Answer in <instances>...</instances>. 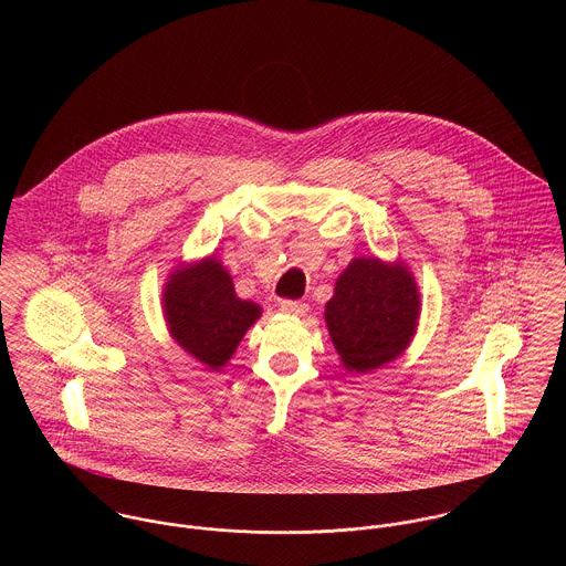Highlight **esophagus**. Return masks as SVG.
Instances as JSON below:
<instances>
[{
	"instance_id": "1",
	"label": "esophagus",
	"mask_w": 566,
	"mask_h": 566,
	"mask_svg": "<svg viewBox=\"0 0 566 566\" xmlns=\"http://www.w3.org/2000/svg\"><path fill=\"white\" fill-rule=\"evenodd\" d=\"M281 312L287 314V316L303 318V316H307L310 305H307V303H301V301H281Z\"/></svg>"
}]
</instances>
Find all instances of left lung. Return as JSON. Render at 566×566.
I'll return each instance as SVG.
<instances>
[{
	"instance_id": "1",
	"label": "left lung",
	"mask_w": 566,
	"mask_h": 566,
	"mask_svg": "<svg viewBox=\"0 0 566 566\" xmlns=\"http://www.w3.org/2000/svg\"><path fill=\"white\" fill-rule=\"evenodd\" d=\"M420 316V294L403 261L359 256L335 281L324 307L331 342L348 373H370L409 346Z\"/></svg>"
}]
</instances>
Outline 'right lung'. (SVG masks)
Segmentation results:
<instances>
[{
  "label": "right lung",
  "mask_w": 566,
  "mask_h": 566,
  "mask_svg": "<svg viewBox=\"0 0 566 566\" xmlns=\"http://www.w3.org/2000/svg\"><path fill=\"white\" fill-rule=\"evenodd\" d=\"M163 312L178 346L211 370L233 357L245 331L261 316L256 303L235 294L231 274L216 256L180 265L169 274Z\"/></svg>",
  "instance_id": "add662e5"
}]
</instances>
